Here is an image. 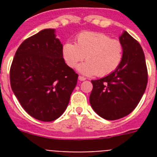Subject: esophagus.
Here are the masks:
<instances>
[{"instance_id":"esophagus-1","label":"esophagus","mask_w":157,"mask_h":157,"mask_svg":"<svg viewBox=\"0 0 157 157\" xmlns=\"http://www.w3.org/2000/svg\"><path fill=\"white\" fill-rule=\"evenodd\" d=\"M78 79L80 80L81 81H86V77H84V76H79Z\"/></svg>"}]
</instances>
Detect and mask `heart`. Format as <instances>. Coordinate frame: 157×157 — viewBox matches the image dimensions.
Wrapping results in <instances>:
<instances>
[{
    "instance_id": "heart-1",
    "label": "heart",
    "mask_w": 157,
    "mask_h": 157,
    "mask_svg": "<svg viewBox=\"0 0 157 157\" xmlns=\"http://www.w3.org/2000/svg\"><path fill=\"white\" fill-rule=\"evenodd\" d=\"M64 61L70 67H75L79 62H86L77 67L86 76H107L119 66L122 59L123 47L120 40L111 39L104 33L84 32L76 38V43H65L62 48Z\"/></svg>"
}]
</instances>
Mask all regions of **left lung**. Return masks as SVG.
<instances>
[{"mask_svg": "<svg viewBox=\"0 0 157 157\" xmlns=\"http://www.w3.org/2000/svg\"><path fill=\"white\" fill-rule=\"evenodd\" d=\"M119 40L123 47L119 66L108 76L91 81V107L108 121L121 119L133 112L147 84L146 60L140 44L125 31Z\"/></svg>", "mask_w": 157, "mask_h": 157, "instance_id": "8db88e82", "label": "left lung"}]
</instances>
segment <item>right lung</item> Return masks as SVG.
Here are the masks:
<instances>
[{
  "instance_id": "add662e5",
  "label": "right lung",
  "mask_w": 157,
  "mask_h": 157,
  "mask_svg": "<svg viewBox=\"0 0 157 157\" xmlns=\"http://www.w3.org/2000/svg\"><path fill=\"white\" fill-rule=\"evenodd\" d=\"M54 29H44L26 39L16 51L10 77L12 90L23 108L41 121L61 117L68 105L78 75L62 54Z\"/></svg>"
}]
</instances>
